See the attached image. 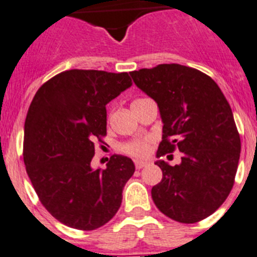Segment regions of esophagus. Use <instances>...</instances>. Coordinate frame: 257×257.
<instances>
[{
	"label": "esophagus",
	"instance_id": "34e87169",
	"mask_svg": "<svg viewBox=\"0 0 257 257\" xmlns=\"http://www.w3.org/2000/svg\"><path fill=\"white\" fill-rule=\"evenodd\" d=\"M148 164H149V162H147V161H135V167H136V169L144 168V167L148 166Z\"/></svg>",
	"mask_w": 257,
	"mask_h": 257
}]
</instances>
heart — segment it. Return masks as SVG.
<instances>
[{
    "label": "heart",
    "mask_w": 257,
    "mask_h": 257,
    "mask_svg": "<svg viewBox=\"0 0 257 257\" xmlns=\"http://www.w3.org/2000/svg\"><path fill=\"white\" fill-rule=\"evenodd\" d=\"M150 139H143V140H135L131 143L122 145V152L133 157H145L150 149Z\"/></svg>",
    "instance_id": "1"
}]
</instances>
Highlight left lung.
I'll return each mask as SVG.
<instances>
[{"mask_svg": "<svg viewBox=\"0 0 257 257\" xmlns=\"http://www.w3.org/2000/svg\"><path fill=\"white\" fill-rule=\"evenodd\" d=\"M155 100L163 122L157 157L178 148L181 163L157 161L163 178L153 186L157 208L180 223L205 219L222 205L234 182L241 140L230 105L211 77L178 63L130 72Z\"/></svg>", "mask_w": 257, "mask_h": 257, "instance_id": "left-lung-1", "label": "left lung"}]
</instances>
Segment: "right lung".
Segmentation results:
<instances>
[{
    "instance_id": "add662e5",
    "label": "right lung",
    "mask_w": 257,
    "mask_h": 257,
    "mask_svg": "<svg viewBox=\"0 0 257 257\" xmlns=\"http://www.w3.org/2000/svg\"><path fill=\"white\" fill-rule=\"evenodd\" d=\"M133 85L127 72L69 70L43 84L25 119L24 163L44 208L58 222L93 230L112 219L135 164L113 154L91 167L95 140L107 134L105 105Z\"/></svg>"
}]
</instances>
